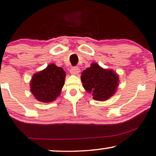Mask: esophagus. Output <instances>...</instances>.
Listing matches in <instances>:
<instances>
[{
  "instance_id": "esophagus-1",
  "label": "esophagus",
  "mask_w": 156,
  "mask_h": 156,
  "mask_svg": "<svg viewBox=\"0 0 156 156\" xmlns=\"http://www.w3.org/2000/svg\"><path fill=\"white\" fill-rule=\"evenodd\" d=\"M80 72V69L77 67H73L70 69V73L72 74H78Z\"/></svg>"
}]
</instances>
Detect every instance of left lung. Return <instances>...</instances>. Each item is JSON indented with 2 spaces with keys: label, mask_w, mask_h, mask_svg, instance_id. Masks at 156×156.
<instances>
[{
  "label": "left lung",
  "mask_w": 156,
  "mask_h": 156,
  "mask_svg": "<svg viewBox=\"0 0 156 156\" xmlns=\"http://www.w3.org/2000/svg\"><path fill=\"white\" fill-rule=\"evenodd\" d=\"M81 80L84 89L91 93L94 100L104 101L117 91L119 76L112 69H103L97 63H92L82 73Z\"/></svg>",
  "instance_id": "obj_1"
}]
</instances>
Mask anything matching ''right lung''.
Returning a JSON list of instances; mask_svg holds the SVG:
<instances>
[{
  "mask_svg": "<svg viewBox=\"0 0 156 156\" xmlns=\"http://www.w3.org/2000/svg\"><path fill=\"white\" fill-rule=\"evenodd\" d=\"M65 79V72L62 67L49 65L33 75L30 82L31 94L41 102H52L60 96Z\"/></svg>",
  "mask_w": 156,
  "mask_h": 156,
  "instance_id": "add662e5",
  "label": "right lung"
}]
</instances>
